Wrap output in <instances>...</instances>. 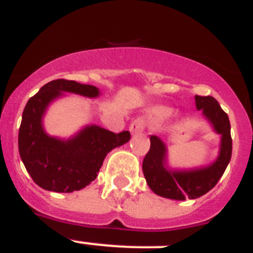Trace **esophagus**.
Returning <instances> with one entry per match:
<instances>
[{
  "instance_id": "esophagus-1",
  "label": "esophagus",
  "mask_w": 253,
  "mask_h": 253,
  "mask_svg": "<svg viewBox=\"0 0 253 253\" xmlns=\"http://www.w3.org/2000/svg\"><path fill=\"white\" fill-rule=\"evenodd\" d=\"M129 129H130L131 133H141V131H143V129H145V122H143V119H135L134 122L130 124V128Z\"/></svg>"
}]
</instances>
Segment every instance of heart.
<instances>
[{
    "label": "heart",
    "mask_w": 253,
    "mask_h": 253,
    "mask_svg": "<svg viewBox=\"0 0 253 253\" xmlns=\"http://www.w3.org/2000/svg\"><path fill=\"white\" fill-rule=\"evenodd\" d=\"M170 114H172V110L169 107H166V106H155V107H152L149 112L150 119L155 123L164 122Z\"/></svg>",
    "instance_id": "heart-1"
}]
</instances>
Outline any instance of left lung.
Returning <instances> with one entry per match:
<instances>
[{
    "instance_id": "left-lung-1",
    "label": "left lung",
    "mask_w": 253,
    "mask_h": 253,
    "mask_svg": "<svg viewBox=\"0 0 253 253\" xmlns=\"http://www.w3.org/2000/svg\"><path fill=\"white\" fill-rule=\"evenodd\" d=\"M198 111L220 134V150L213 163L189 169H173L168 166L166 143L156 135L150 137V151L142 163V170L150 189L159 197L173 200L197 199L216 186L231 159V135L229 116L213 97L195 95Z\"/></svg>"
}]
</instances>
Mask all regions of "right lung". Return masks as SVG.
<instances>
[{
  "label": "right lung",
  "instance_id": "obj_1",
  "mask_svg": "<svg viewBox=\"0 0 253 253\" xmlns=\"http://www.w3.org/2000/svg\"><path fill=\"white\" fill-rule=\"evenodd\" d=\"M64 93L99 97V89L58 79L43 85L27 102L19 128V154L27 172L40 187L55 193H74L97 178L104 158L130 139V133H112L99 125H86L70 138L47 134L43 116L47 107Z\"/></svg>",
  "mask_w": 253,
  "mask_h": 253
}]
</instances>
